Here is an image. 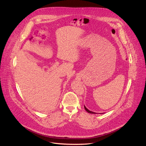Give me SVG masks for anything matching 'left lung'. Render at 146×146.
<instances>
[{
  "label": "left lung",
  "mask_w": 146,
  "mask_h": 146,
  "mask_svg": "<svg viewBox=\"0 0 146 146\" xmlns=\"http://www.w3.org/2000/svg\"><path fill=\"white\" fill-rule=\"evenodd\" d=\"M84 108H85L86 110L88 113H91V114H96V113H95V112H92V111H91L89 110L88 109H87L86 108V106H84Z\"/></svg>",
  "instance_id": "obj_1"
}]
</instances>
